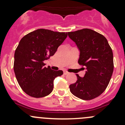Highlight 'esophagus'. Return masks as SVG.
Instances as JSON below:
<instances>
[{
	"mask_svg": "<svg viewBox=\"0 0 125 125\" xmlns=\"http://www.w3.org/2000/svg\"><path fill=\"white\" fill-rule=\"evenodd\" d=\"M69 73L68 71H63V74L64 75H67V74H68Z\"/></svg>",
	"mask_w": 125,
	"mask_h": 125,
	"instance_id": "1",
	"label": "esophagus"
}]
</instances>
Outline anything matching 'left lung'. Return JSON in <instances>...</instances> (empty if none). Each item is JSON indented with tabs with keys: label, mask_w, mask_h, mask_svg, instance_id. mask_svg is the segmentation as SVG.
Returning <instances> with one entry per match:
<instances>
[{
	"label": "left lung",
	"mask_w": 125,
	"mask_h": 125,
	"mask_svg": "<svg viewBox=\"0 0 125 125\" xmlns=\"http://www.w3.org/2000/svg\"><path fill=\"white\" fill-rule=\"evenodd\" d=\"M79 51V65L85 66L83 77L76 74V82L70 85L74 95L85 100L102 94L108 86L114 70L113 53L107 39L93 30L84 28L68 32Z\"/></svg>",
	"instance_id": "8db88e82"
}]
</instances>
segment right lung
Wrapping results in <instances>:
<instances>
[{
  "label": "right lung",
  "instance_id": "right-lung-1",
  "mask_svg": "<svg viewBox=\"0 0 125 125\" xmlns=\"http://www.w3.org/2000/svg\"><path fill=\"white\" fill-rule=\"evenodd\" d=\"M67 32L38 29L21 40L14 53V71L22 90L31 97H43L53 90L54 80L62 70L44 67L43 61L55 54Z\"/></svg>",
  "mask_w": 125,
  "mask_h": 125
}]
</instances>
